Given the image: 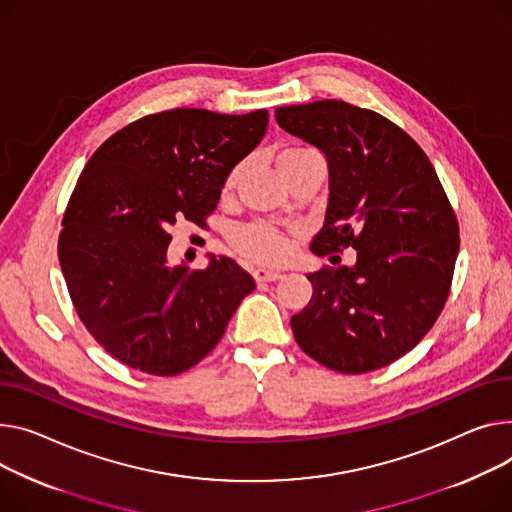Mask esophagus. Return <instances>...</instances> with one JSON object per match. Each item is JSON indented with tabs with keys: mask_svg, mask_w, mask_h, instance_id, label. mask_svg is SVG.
Masks as SVG:
<instances>
[{
	"mask_svg": "<svg viewBox=\"0 0 512 512\" xmlns=\"http://www.w3.org/2000/svg\"><path fill=\"white\" fill-rule=\"evenodd\" d=\"M253 278L257 282H276L282 278L280 271H274V269H265V267H259L253 271Z\"/></svg>",
	"mask_w": 512,
	"mask_h": 512,
	"instance_id": "esophagus-1",
	"label": "esophagus"
}]
</instances>
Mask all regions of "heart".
<instances>
[{"mask_svg":"<svg viewBox=\"0 0 512 512\" xmlns=\"http://www.w3.org/2000/svg\"><path fill=\"white\" fill-rule=\"evenodd\" d=\"M304 152H309L306 148H288L284 152H280L278 156V164L292 158V156H300ZM238 179H241V168H234L232 173L228 175L226 183H224V195H228ZM232 245L234 249L245 255L251 261L257 263H267V265H276V263H284L290 253H292V241L286 232H282L280 228L271 226V224H247L243 228H238L232 232Z\"/></svg>","mask_w":512,"mask_h":512,"instance_id":"1","label":"heart"}]
</instances>
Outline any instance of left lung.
<instances>
[{"instance_id":"obj_1","label":"left lung","mask_w":512,"mask_h":512,"mask_svg":"<svg viewBox=\"0 0 512 512\" xmlns=\"http://www.w3.org/2000/svg\"><path fill=\"white\" fill-rule=\"evenodd\" d=\"M278 125L319 148L329 203L315 255L356 249L352 267L309 274L313 296L290 319L319 364L362 374L418 346L445 306L459 224L424 150L383 115L344 100L276 109Z\"/></svg>"}]
</instances>
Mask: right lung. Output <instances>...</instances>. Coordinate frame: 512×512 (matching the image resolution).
I'll return each mask as SVG.
<instances>
[{
    "label": "right lung",
    "instance_id": "right-lung-1",
    "mask_svg": "<svg viewBox=\"0 0 512 512\" xmlns=\"http://www.w3.org/2000/svg\"><path fill=\"white\" fill-rule=\"evenodd\" d=\"M267 111L173 109L102 144L63 214L59 263L76 313L129 368L175 377L220 342L255 280L236 261L168 265V228L206 226L230 170L263 140Z\"/></svg>",
    "mask_w": 512,
    "mask_h": 512
}]
</instances>
